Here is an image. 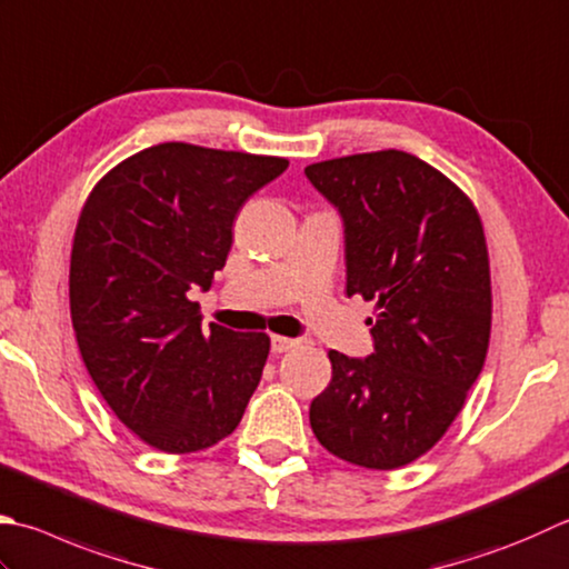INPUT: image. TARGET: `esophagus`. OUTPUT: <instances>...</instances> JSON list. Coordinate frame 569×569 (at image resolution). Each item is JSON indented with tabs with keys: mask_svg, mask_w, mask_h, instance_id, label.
I'll list each match as a JSON object with an SVG mask.
<instances>
[{
	"mask_svg": "<svg viewBox=\"0 0 569 569\" xmlns=\"http://www.w3.org/2000/svg\"><path fill=\"white\" fill-rule=\"evenodd\" d=\"M298 345V340L293 338H283V336H271V352L273 355H281V352H288L293 350Z\"/></svg>",
	"mask_w": 569,
	"mask_h": 569,
	"instance_id": "esophagus-1",
	"label": "esophagus"
}]
</instances>
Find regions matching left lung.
I'll use <instances>...</instances> for the list:
<instances>
[{"instance_id":"left-lung-1","label":"left lung","mask_w":569,"mask_h":569,"mask_svg":"<svg viewBox=\"0 0 569 569\" xmlns=\"http://www.w3.org/2000/svg\"><path fill=\"white\" fill-rule=\"evenodd\" d=\"M345 229L348 296L375 300L367 358L330 350L332 380L310 427L338 459L407 466L437 443L483 370L491 271L478 211L459 187L402 150L306 167Z\"/></svg>"}]
</instances>
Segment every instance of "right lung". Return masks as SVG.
Listing matches in <instances>:
<instances>
[{
  "mask_svg": "<svg viewBox=\"0 0 569 569\" xmlns=\"http://www.w3.org/2000/svg\"><path fill=\"white\" fill-rule=\"evenodd\" d=\"M288 160L162 142L100 180L71 251V320L98 392L167 453L214 447L239 427L271 340L211 322L189 291L224 269L243 202Z\"/></svg>",
  "mask_w": 569,
  "mask_h": 569,
  "instance_id": "add662e5",
  "label": "right lung"
}]
</instances>
